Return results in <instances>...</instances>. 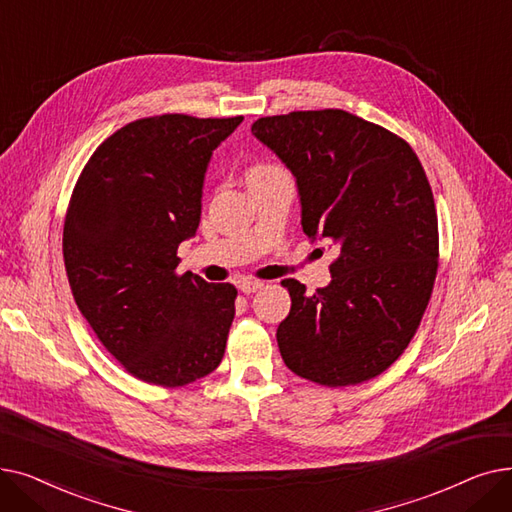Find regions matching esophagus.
<instances>
[{"mask_svg": "<svg viewBox=\"0 0 512 512\" xmlns=\"http://www.w3.org/2000/svg\"><path fill=\"white\" fill-rule=\"evenodd\" d=\"M262 287H264L262 281H250V279H248V281H241V283H239V289L243 291V294H248V296H250V294H256V291L262 289Z\"/></svg>", "mask_w": 512, "mask_h": 512, "instance_id": "34e87169", "label": "esophagus"}]
</instances>
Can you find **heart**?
<instances>
[{"mask_svg": "<svg viewBox=\"0 0 512 512\" xmlns=\"http://www.w3.org/2000/svg\"><path fill=\"white\" fill-rule=\"evenodd\" d=\"M275 173H283V170L277 168V166H271V164H256L248 170V181L258 179V177H266V175H275Z\"/></svg>", "mask_w": 512, "mask_h": 512, "instance_id": "obj_1", "label": "heart"}]
</instances>
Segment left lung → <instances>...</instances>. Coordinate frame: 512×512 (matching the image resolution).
Here are the masks:
<instances>
[{
	"mask_svg": "<svg viewBox=\"0 0 512 512\" xmlns=\"http://www.w3.org/2000/svg\"><path fill=\"white\" fill-rule=\"evenodd\" d=\"M252 133L296 177L302 229L339 248L331 283L306 296L285 279L277 329L289 371L327 387L381 375L415 337L429 304L440 237L425 170L410 145L346 110L264 116Z\"/></svg>",
	"mask_w": 512,
	"mask_h": 512,
	"instance_id": "8db88e82",
	"label": "left lung"
}]
</instances>
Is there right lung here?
I'll return each instance as SVG.
<instances>
[{
    "instance_id": "obj_1",
    "label": "right lung",
    "mask_w": 512,
    "mask_h": 512,
    "mask_svg": "<svg viewBox=\"0 0 512 512\" xmlns=\"http://www.w3.org/2000/svg\"><path fill=\"white\" fill-rule=\"evenodd\" d=\"M243 120L139 118L93 152L72 189L62 252L81 314L133 377L179 387L225 356L237 289L177 275L212 152Z\"/></svg>"
}]
</instances>
